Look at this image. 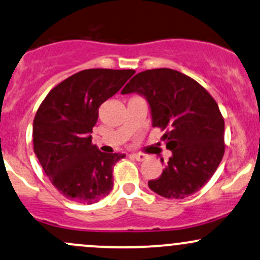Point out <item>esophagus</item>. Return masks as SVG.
Wrapping results in <instances>:
<instances>
[{"label":"esophagus","mask_w":260,"mask_h":260,"mask_svg":"<svg viewBox=\"0 0 260 260\" xmlns=\"http://www.w3.org/2000/svg\"><path fill=\"white\" fill-rule=\"evenodd\" d=\"M132 156L138 161H144L145 159H147V155H145V154H142V153H133Z\"/></svg>","instance_id":"1"}]
</instances>
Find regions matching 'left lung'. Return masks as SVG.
<instances>
[{
    "instance_id": "8db88e82",
    "label": "left lung",
    "mask_w": 260,
    "mask_h": 260,
    "mask_svg": "<svg viewBox=\"0 0 260 260\" xmlns=\"http://www.w3.org/2000/svg\"><path fill=\"white\" fill-rule=\"evenodd\" d=\"M147 100L152 125L172 156L148 186L165 199H184L199 191L216 172L224 153V121L212 96L195 80L173 69L137 74L121 91ZM164 164V160L161 159Z\"/></svg>"
}]
</instances>
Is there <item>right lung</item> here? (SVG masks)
<instances>
[{
	"instance_id": "obj_1",
	"label": "right lung",
	"mask_w": 260,
	"mask_h": 260,
	"mask_svg": "<svg viewBox=\"0 0 260 260\" xmlns=\"http://www.w3.org/2000/svg\"><path fill=\"white\" fill-rule=\"evenodd\" d=\"M135 70L87 69L74 74L47 95L33 121L34 153L61 195L95 204L113 186L112 170L125 154L102 153L93 145L99 107L112 98Z\"/></svg>"
}]
</instances>
